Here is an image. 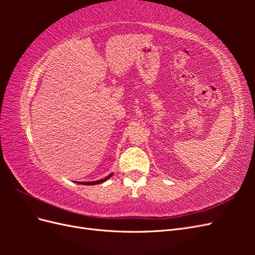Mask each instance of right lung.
I'll return each mask as SVG.
<instances>
[{"label": "right lung", "instance_id": "right-lung-1", "mask_svg": "<svg viewBox=\"0 0 255 255\" xmlns=\"http://www.w3.org/2000/svg\"><path fill=\"white\" fill-rule=\"evenodd\" d=\"M112 175H113V173H112V174H110V175L105 176L104 179H102V180H98V181H95V182H76V183H78V184H83V185H96V184L103 183V182H105L106 180H109Z\"/></svg>", "mask_w": 255, "mask_h": 255}]
</instances>
